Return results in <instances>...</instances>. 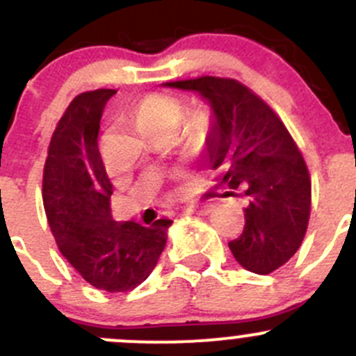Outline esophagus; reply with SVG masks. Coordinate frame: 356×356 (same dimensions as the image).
<instances>
[{"mask_svg":"<svg viewBox=\"0 0 356 356\" xmlns=\"http://www.w3.org/2000/svg\"><path fill=\"white\" fill-rule=\"evenodd\" d=\"M212 211H214V205L212 204H195L183 209V212H186V214H197V216H207L211 214Z\"/></svg>","mask_w":356,"mask_h":356,"instance_id":"34e87169","label":"esophagus"}]
</instances>
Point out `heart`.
<instances>
[{"mask_svg": "<svg viewBox=\"0 0 356 356\" xmlns=\"http://www.w3.org/2000/svg\"><path fill=\"white\" fill-rule=\"evenodd\" d=\"M185 108L181 101L168 94H147L138 99L134 106V118L138 130L144 135L166 134V131H177ZM192 134L200 130L199 118H193L186 123Z\"/></svg>", "mask_w": 356, "mask_h": 356, "instance_id": "obj_1", "label": "heart"}]
</instances>
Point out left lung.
Segmentation results:
<instances>
[{
  "label": "left lung",
  "mask_w": 356,
  "mask_h": 356,
  "mask_svg": "<svg viewBox=\"0 0 356 356\" xmlns=\"http://www.w3.org/2000/svg\"><path fill=\"white\" fill-rule=\"evenodd\" d=\"M193 90L214 111L205 159L219 185L247 199L243 233L229 241L234 259L255 274H270L302 245L310 218L309 168L288 128L269 104L234 79L199 76L166 82Z\"/></svg>",
  "instance_id": "8db88e82"
}]
</instances>
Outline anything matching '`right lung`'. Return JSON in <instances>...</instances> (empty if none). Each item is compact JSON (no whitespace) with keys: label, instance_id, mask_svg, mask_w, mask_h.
<instances>
[{"label":"right lung","instance_id":"add662e5","mask_svg":"<svg viewBox=\"0 0 356 356\" xmlns=\"http://www.w3.org/2000/svg\"><path fill=\"white\" fill-rule=\"evenodd\" d=\"M115 92L89 90L70 102L51 137L42 177L44 209L58 248L87 283L109 293L130 291L147 280L171 226V219L151 226L113 219V185L97 135Z\"/></svg>","mask_w":356,"mask_h":356}]
</instances>
